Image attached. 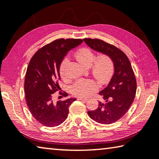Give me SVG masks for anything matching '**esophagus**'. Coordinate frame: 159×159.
<instances>
[{
  "instance_id": "34e87169",
  "label": "esophagus",
  "mask_w": 159,
  "mask_h": 159,
  "mask_svg": "<svg viewBox=\"0 0 159 159\" xmlns=\"http://www.w3.org/2000/svg\"><path fill=\"white\" fill-rule=\"evenodd\" d=\"M78 100H83V101H87L88 100V98H82V97H79V98H77Z\"/></svg>"
}]
</instances>
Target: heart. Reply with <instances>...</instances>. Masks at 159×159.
<instances>
[{"label":"heart","mask_w":159,"mask_h":159,"mask_svg":"<svg viewBox=\"0 0 159 159\" xmlns=\"http://www.w3.org/2000/svg\"><path fill=\"white\" fill-rule=\"evenodd\" d=\"M75 57L83 66L91 67V72L93 76L100 84L104 85L111 79L114 74V62L112 58L107 54H101L97 58L95 53L91 49L84 48L78 51ZM69 64L68 58L63 59L59 67L60 75L64 79H66V70ZM98 85L93 79H80L77 80L71 87V93L75 96L87 97L96 91Z\"/></svg>","instance_id":"1"}]
</instances>
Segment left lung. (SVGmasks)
<instances>
[{
    "mask_svg": "<svg viewBox=\"0 0 159 159\" xmlns=\"http://www.w3.org/2000/svg\"><path fill=\"white\" fill-rule=\"evenodd\" d=\"M95 51L107 54L114 62L115 73L109 84L99 93L105 102H99L95 110L88 115L100 124H112L121 119L129 109L135 98L137 81L128 57L114 45L98 39H84Z\"/></svg>",
    "mask_w": 159,
    "mask_h": 159,
    "instance_id": "left-lung-1",
    "label": "left lung"
}]
</instances>
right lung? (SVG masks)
Segmentation results:
<instances>
[{"instance_id": "obj_1", "label": "right lung", "mask_w": 159, "mask_h": 159, "mask_svg": "<svg viewBox=\"0 0 159 159\" xmlns=\"http://www.w3.org/2000/svg\"><path fill=\"white\" fill-rule=\"evenodd\" d=\"M82 42L80 39H56L39 49L30 60L25 79V100L32 116L42 125L52 127L62 124L70 104L76 100L69 98L55 102L53 93L60 89L59 67L64 57Z\"/></svg>"}]
</instances>
